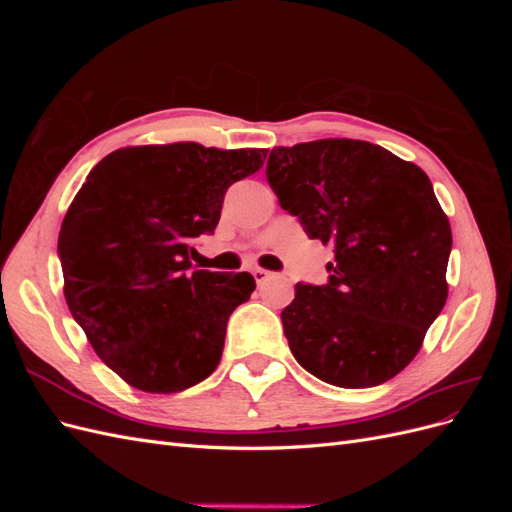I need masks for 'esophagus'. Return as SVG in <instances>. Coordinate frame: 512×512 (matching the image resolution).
<instances>
[{
	"mask_svg": "<svg viewBox=\"0 0 512 512\" xmlns=\"http://www.w3.org/2000/svg\"><path fill=\"white\" fill-rule=\"evenodd\" d=\"M252 275H254L256 284H265L273 273H271V271H267V269H260V267H258V269H254V271H252Z\"/></svg>",
	"mask_w": 512,
	"mask_h": 512,
	"instance_id": "esophagus-1",
	"label": "esophagus"
}]
</instances>
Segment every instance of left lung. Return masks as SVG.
<instances>
[{
  "mask_svg": "<svg viewBox=\"0 0 512 512\" xmlns=\"http://www.w3.org/2000/svg\"><path fill=\"white\" fill-rule=\"evenodd\" d=\"M267 179L307 235L335 247L329 284H297L282 312L294 359L342 389L391 380L448 297L453 235L429 177L380 145L320 138L275 147Z\"/></svg>",
  "mask_w": 512,
  "mask_h": 512,
  "instance_id": "left-lung-1",
  "label": "left lung"
}]
</instances>
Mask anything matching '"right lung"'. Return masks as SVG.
<instances>
[{"label": "right lung", "instance_id": "1", "mask_svg": "<svg viewBox=\"0 0 512 512\" xmlns=\"http://www.w3.org/2000/svg\"><path fill=\"white\" fill-rule=\"evenodd\" d=\"M267 151L123 147L74 196L57 243L64 297L91 348L134 389L179 393L218 367L226 322L256 282L192 271L194 239L215 230L226 190Z\"/></svg>", "mask_w": 512, "mask_h": 512}]
</instances>
